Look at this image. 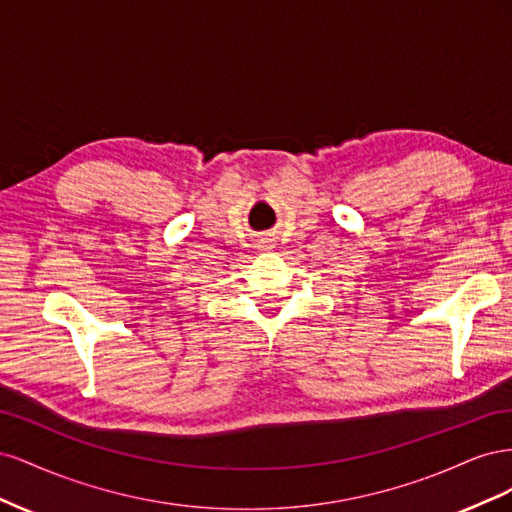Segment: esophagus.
<instances>
[{
    "label": "esophagus",
    "instance_id": "34e87169",
    "mask_svg": "<svg viewBox=\"0 0 512 512\" xmlns=\"http://www.w3.org/2000/svg\"><path fill=\"white\" fill-rule=\"evenodd\" d=\"M258 247H262V250H271V247H273V245H271V241H265V239H262Z\"/></svg>",
    "mask_w": 512,
    "mask_h": 512
}]
</instances>
